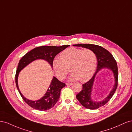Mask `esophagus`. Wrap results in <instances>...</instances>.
Masks as SVG:
<instances>
[{
	"mask_svg": "<svg viewBox=\"0 0 132 132\" xmlns=\"http://www.w3.org/2000/svg\"><path fill=\"white\" fill-rule=\"evenodd\" d=\"M66 85L67 86H71L73 85V83H66Z\"/></svg>",
	"mask_w": 132,
	"mask_h": 132,
	"instance_id": "esophagus-1",
	"label": "esophagus"
}]
</instances>
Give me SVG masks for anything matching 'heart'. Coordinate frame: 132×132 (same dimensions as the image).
I'll return each mask as SVG.
<instances>
[{"mask_svg": "<svg viewBox=\"0 0 132 132\" xmlns=\"http://www.w3.org/2000/svg\"><path fill=\"white\" fill-rule=\"evenodd\" d=\"M60 59H54L52 68L56 76L63 80L67 73L72 72L70 78L73 80L85 82L91 78L95 72L97 57L92 50L71 47L62 51Z\"/></svg>", "mask_w": 132, "mask_h": 132, "instance_id": "heart-1", "label": "heart"}]
</instances>
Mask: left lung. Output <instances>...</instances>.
Instances as JSON below:
<instances>
[{
  "mask_svg": "<svg viewBox=\"0 0 132 132\" xmlns=\"http://www.w3.org/2000/svg\"><path fill=\"white\" fill-rule=\"evenodd\" d=\"M75 46H81L87 48L95 52L97 59V67L96 72L90 80L82 85V89L76 95L77 99L80 103L86 108L89 110H96L106 104L113 96L118 85V67L117 62L112 55L104 48L97 45L93 44H76ZM107 68L112 71L114 74L115 84L110 93L103 101L97 102L93 100L91 98L92 89L94 81L97 72L102 68Z\"/></svg>",
  "mask_w": 132,
  "mask_h": 132,
  "instance_id": "obj_1",
  "label": "left lung"
}]
</instances>
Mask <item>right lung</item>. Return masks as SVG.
Returning a JSON list of instances; mask_svg holds the SVG:
<instances>
[{"mask_svg": "<svg viewBox=\"0 0 132 132\" xmlns=\"http://www.w3.org/2000/svg\"><path fill=\"white\" fill-rule=\"evenodd\" d=\"M70 45H66L61 46H43L37 47L26 54L20 59L18 63L15 75V83L18 91L22 99L35 110L39 111H46L53 107L59 100L61 89L66 86L65 84L60 81L58 79L54 77L51 84L47 90V92L41 99L37 101H31L26 99L20 92L18 87V78L20 71L30 63L37 59H43L47 61L52 67V61L55 56L60 52L65 49Z\"/></svg>", "mask_w": 132, "mask_h": 132, "instance_id": "right-lung-1", "label": "right lung"}]
</instances>
